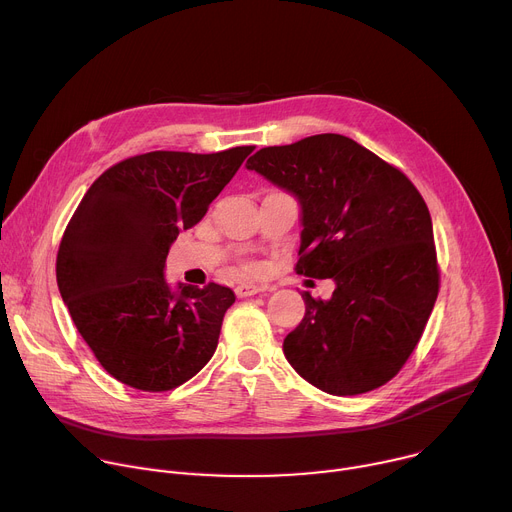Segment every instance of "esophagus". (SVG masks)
Masks as SVG:
<instances>
[{
    "instance_id": "1",
    "label": "esophagus",
    "mask_w": 512,
    "mask_h": 512,
    "mask_svg": "<svg viewBox=\"0 0 512 512\" xmlns=\"http://www.w3.org/2000/svg\"><path fill=\"white\" fill-rule=\"evenodd\" d=\"M265 287L263 285H255V283H239L237 285V296L239 298H249V296H257V294H261Z\"/></svg>"
}]
</instances>
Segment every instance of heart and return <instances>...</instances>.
I'll list each match as a JSON object with an SVG mask.
<instances>
[{
    "instance_id": "heart-1",
    "label": "heart",
    "mask_w": 512,
    "mask_h": 512,
    "mask_svg": "<svg viewBox=\"0 0 512 512\" xmlns=\"http://www.w3.org/2000/svg\"><path fill=\"white\" fill-rule=\"evenodd\" d=\"M257 269H259V267H257V265H253V263H251V265H247V271H249V273H255Z\"/></svg>"
}]
</instances>
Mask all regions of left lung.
I'll list each match as a JSON object with an SVG mask.
<instances>
[{"instance_id":"8db88e82","label":"left lung","mask_w":512,"mask_h":512,"mask_svg":"<svg viewBox=\"0 0 512 512\" xmlns=\"http://www.w3.org/2000/svg\"><path fill=\"white\" fill-rule=\"evenodd\" d=\"M247 168L300 200L296 273L336 281L326 302L302 294L306 316L285 336V358L330 395L389 383L415 350L440 291L423 196L399 168L338 133L263 148Z\"/></svg>"}]
</instances>
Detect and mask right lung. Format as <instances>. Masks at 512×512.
<instances>
[{
  "mask_svg": "<svg viewBox=\"0 0 512 512\" xmlns=\"http://www.w3.org/2000/svg\"><path fill=\"white\" fill-rule=\"evenodd\" d=\"M253 145L150 152L105 170L66 225L60 296L101 367L139 391H172L212 358L233 289L164 279L170 245L202 221Z\"/></svg>",
  "mask_w": 512,
  "mask_h": 512,
  "instance_id": "add662e5",
  "label": "right lung"
}]
</instances>
